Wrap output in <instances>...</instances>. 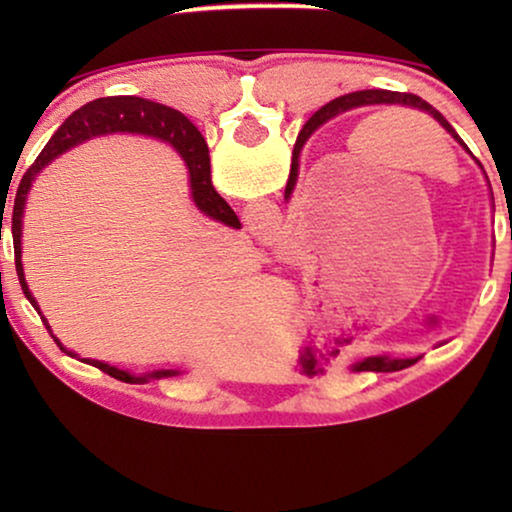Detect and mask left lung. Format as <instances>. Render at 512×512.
<instances>
[{"mask_svg":"<svg viewBox=\"0 0 512 512\" xmlns=\"http://www.w3.org/2000/svg\"><path fill=\"white\" fill-rule=\"evenodd\" d=\"M373 104H401V107H410V109H419L424 111V114H429L433 121H438L443 128L447 130V135H450L454 142H457L461 149H464L468 156H471L475 163L480 165V160L473 156L471 149L461 142V137L454 132V128L450 123L445 121V116L440 114L438 109H433L429 102H424L422 97L412 95V93H394V90H359V93H349V95H342L338 100L328 102L326 107H321L317 114H314L310 121L305 123V128L300 130V135L296 139V146H293V160H291V174H289V181H286V193L284 198L289 200L293 188H296V181H298V156L300 151H303V146L307 139L312 137V132L321 128L326 121H331V118L345 114V111H352V109H359V107H373ZM482 167V165H480ZM419 356L415 359H394V356H387V354H377V356H366V359H359L354 361L349 370H354V373H394V370H403L412 366V363H417Z\"/></svg>","mask_w":512,"mask_h":512,"instance_id":"obj_1","label":"left lung"}]
</instances>
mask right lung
<instances>
[{
  "label": "right lung",
  "instance_id": "1",
  "mask_svg": "<svg viewBox=\"0 0 512 512\" xmlns=\"http://www.w3.org/2000/svg\"><path fill=\"white\" fill-rule=\"evenodd\" d=\"M111 132H137V135L158 137L163 139V142L172 144L174 151H177L181 160L186 163L188 181H191V198L195 202V207H198L202 214H207L209 219L226 223L230 228L242 226L228 202L214 191L212 174H209V149H207L205 137H202L198 128H195L184 114H179L177 109H170L165 107V104H158L151 100H142V97H102V100L88 102L83 104L81 109H76L74 114L60 125L58 132L48 139L44 151H41L39 158L30 165V170L23 174V179H20L18 191H16V200H13V209H11L13 254H16V272H18L20 286H23V293L34 305V310L39 312V317L44 321L46 331L51 333L55 345H58L62 352H67L69 356H76V354L69 352L67 347H62V342L55 338L46 317L39 310L37 300L32 296L30 286L25 282L23 214L27 205V193H30L34 179L39 177V172L44 170L46 165H51L55 158L62 156V153L72 151L74 146L88 142V139L93 137L111 135ZM83 361L90 363V366L100 368L102 373L116 377V380L121 382L144 384L149 380H163V377L179 375V370H151V373H144V375H132L128 370L109 366V363L104 361H95V359H83Z\"/></svg>",
  "mask_w": 512,
  "mask_h": 512
}]
</instances>
